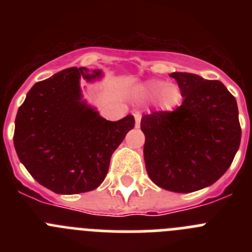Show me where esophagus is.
Masks as SVG:
<instances>
[{
	"mask_svg": "<svg viewBox=\"0 0 252 252\" xmlns=\"http://www.w3.org/2000/svg\"><path fill=\"white\" fill-rule=\"evenodd\" d=\"M133 117H135V122H136V127L140 126V120H141V113L140 112H133Z\"/></svg>",
	"mask_w": 252,
	"mask_h": 252,
	"instance_id": "obj_1",
	"label": "esophagus"
}]
</instances>
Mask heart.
Masks as SVG:
<instances>
[{
    "label": "heart",
    "instance_id": "b5f03b06",
    "mask_svg": "<svg viewBox=\"0 0 252 252\" xmlns=\"http://www.w3.org/2000/svg\"><path fill=\"white\" fill-rule=\"evenodd\" d=\"M142 92L148 99L159 98V103L162 110L171 111L179 106L182 101V91L177 84L160 79H153L144 84Z\"/></svg>",
    "mask_w": 252,
    "mask_h": 252
}]
</instances>
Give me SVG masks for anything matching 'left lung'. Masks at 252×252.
<instances>
[{
    "instance_id": "1",
    "label": "left lung",
    "mask_w": 252,
    "mask_h": 252,
    "mask_svg": "<svg viewBox=\"0 0 252 252\" xmlns=\"http://www.w3.org/2000/svg\"><path fill=\"white\" fill-rule=\"evenodd\" d=\"M183 103L141 119L148 175L160 188L190 193L212 186L232 164L241 141L236 99L223 83L192 73L170 74Z\"/></svg>"
}]
</instances>
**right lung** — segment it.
I'll return each mask as SVG.
<instances>
[{"label":"right lung","instance_id":"right-lung-1","mask_svg":"<svg viewBox=\"0 0 252 252\" xmlns=\"http://www.w3.org/2000/svg\"><path fill=\"white\" fill-rule=\"evenodd\" d=\"M81 77L101 70L68 68L32 86L15 120L13 145L37 183L58 194L93 190L104 180L113 151L135 126L128 115L107 121L82 99Z\"/></svg>","mask_w":252,"mask_h":252}]
</instances>
